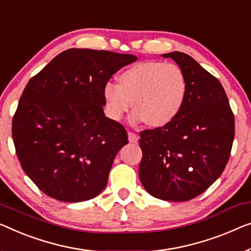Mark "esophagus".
I'll return each mask as SVG.
<instances>
[{"label": "esophagus", "instance_id": "esophagus-1", "mask_svg": "<svg viewBox=\"0 0 251 251\" xmlns=\"http://www.w3.org/2000/svg\"><path fill=\"white\" fill-rule=\"evenodd\" d=\"M128 141L130 142V143H135V142L137 141L136 134L133 133V132H128Z\"/></svg>", "mask_w": 251, "mask_h": 251}]
</instances>
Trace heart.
Returning <instances> with one entry per match:
<instances>
[{
  "mask_svg": "<svg viewBox=\"0 0 251 251\" xmlns=\"http://www.w3.org/2000/svg\"><path fill=\"white\" fill-rule=\"evenodd\" d=\"M104 109L113 121H121L132 107L133 121L151 127L170 124L180 113L187 97L184 71L174 63L145 61L119 74L118 85L111 82L102 90Z\"/></svg>",
  "mask_w": 251,
  "mask_h": 251,
  "instance_id": "heart-1",
  "label": "heart"
}]
</instances>
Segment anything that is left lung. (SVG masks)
<instances>
[{"label":"left lung","mask_w":251,"mask_h":251,"mask_svg":"<svg viewBox=\"0 0 251 251\" xmlns=\"http://www.w3.org/2000/svg\"><path fill=\"white\" fill-rule=\"evenodd\" d=\"M184 71L187 97L170 124L140 133L138 176L149 194L186 201L204 193L223 173L234 138V115L222 84L189 55L163 54Z\"/></svg>","instance_id":"1"}]
</instances>
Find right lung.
<instances>
[{"instance_id": "right-lung-1", "label": "right lung", "mask_w": 251, "mask_h": 251, "mask_svg": "<svg viewBox=\"0 0 251 251\" xmlns=\"http://www.w3.org/2000/svg\"><path fill=\"white\" fill-rule=\"evenodd\" d=\"M136 59L71 48L29 80L13 116L12 138L22 169L47 196L77 203L104 189L128 140L124 126L104 116L102 90Z\"/></svg>"}]
</instances>
